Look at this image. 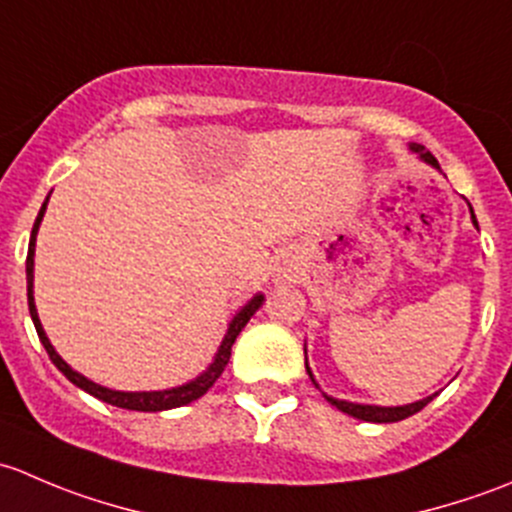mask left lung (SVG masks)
Returning <instances> with one entry per match:
<instances>
[{
  "label": "left lung",
  "mask_w": 512,
  "mask_h": 512,
  "mask_svg": "<svg viewBox=\"0 0 512 512\" xmlns=\"http://www.w3.org/2000/svg\"><path fill=\"white\" fill-rule=\"evenodd\" d=\"M411 148H414V151H416L418 156H421L423 160H428V163L436 165V168H438L436 158L431 156V151H426V148L418 146V143H414V146H411ZM471 215H473V208H471ZM473 225L478 227L476 215H473ZM307 371H309V366H307ZM309 376H312V371H309ZM312 381H314V379H312ZM314 386H317V384H314ZM431 399H433V396H428V399L416 401V404H409V406H364V404H349V401H339V399H332V396H327L329 404L337 406L339 411H344V414H349V416H354V418H361V421H371V423H394V421H404V418L418 414V411H421L423 406H426Z\"/></svg>",
  "instance_id": "left-lung-1"
}]
</instances>
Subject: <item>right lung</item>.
I'll return each mask as SVG.
<instances>
[{
	"instance_id": "right-lung-1",
	"label": "right lung",
	"mask_w": 512,
	"mask_h": 512,
	"mask_svg": "<svg viewBox=\"0 0 512 512\" xmlns=\"http://www.w3.org/2000/svg\"><path fill=\"white\" fill-rule=\"evenodd\" d=\"M46 203H49V198L44 200V205H41L39 215H36V223L32 227V240H29V252H27V299H29V314H32V322L36 327V334H39L41 344H44L46 354H49V359L54 361L56 369L61 371V374L66 376V379L71 381V384H76L79 389L89 391L91 396H96V399L106 401V404L111 406H118V409H128V411H165V409H178V406H185L190 404V401L200 399V396L205 394V391L210 389V386L215 384V381L220 379V374L225 371L227 361H230V354H232V344H235L237 334L245 329V324L250 322L252 314L257 312V309L262 307V294H257V297H252L250 302L245 304V307L237 312V317L232 319L230 329H227V337L223 339V344H220V352L215 356V361L210 364V369L205 371V374H200L198 379L190 381V384L185 386H178V389H168V391H138V394H128V391H111V389H103V386L94 384V381H89L86 376L76 374L74 369H71L69 364H66L64 359H61L59 354L54 352V347H51V342L46 339L44 329H41V322H39V314H36V307H34V245H36V232H39V223L41 218H44V210H46Z\"/></svg>"
}]
</instances>
